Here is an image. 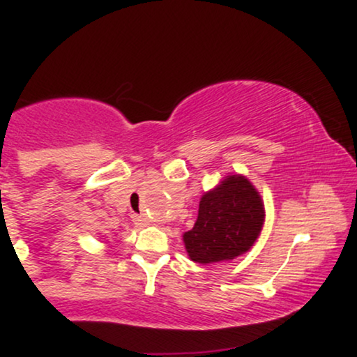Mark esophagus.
I'll use <instances>...</instances> for the list:
<instances>
[{
    "instance_id": "34e87169",
    "label": "esophagus",
    "mask_w": 357,
    "mask_h": 357,
    "mask_svg": "<svg viewBox=\"0 0 357 357\" xmlns=\"http://www.w3.org/2000/svg\"><path fill=\"white\" fill-rule=\"evenodd\" d=\"M134 223L139 225V227H146L147 220L144 218V216H134Z\"/></svg>"
}]
</instances>
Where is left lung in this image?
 <instances>
[{"label":"left lung","mask_w":357,"mask_h":357,"mask_svg":"<svg viewBox=\"0 0 357 357\" xmlns=\"http://www.w3.org/2000/svg\"><path fill=\"white\" fill-rule=\"evenodd\" d=\"M265 221L261 196L245 176L231 174L204 192L195 227L183 235L196 264L233 260L253 247Z\"/></svg>","instance_id":"8db88e82"}]
</instances>
